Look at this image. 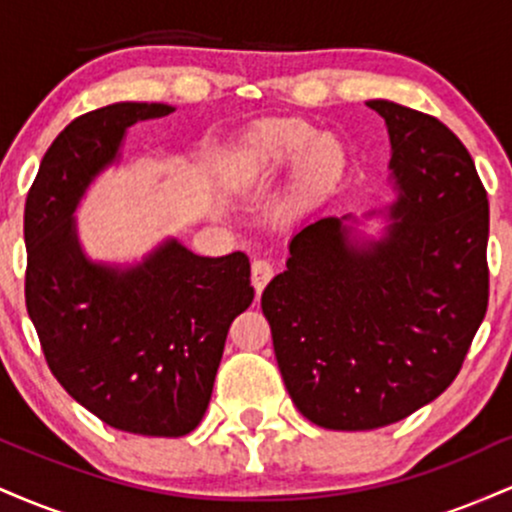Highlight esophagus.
Here are the masks:
<instances>
[{
    "mask_svg": "<svg viewBox=\"0 0 512 512\" xmlns=\"http://www.w3.org/2000/svg\"><path fill=\"white\" fill-rule=\"evenodd\" d=\"M274 276V264L267 262V260H255L252 262V286H255L257 296H260L264 286H267V281Z\"/></svg>",
    "mask_w": 512,
    "mask_h": 512,
    "instance_id": "esophagus-1",
    "label": "esophagus"
}]
</instances>
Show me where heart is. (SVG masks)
Segmentation results:
<instances>
[{
    "mask_svg": "<svg viewBox=\"0 0 512 512\" xmlns=\"http://www.w3.org/2000/svg\"><path fill=\"white\" fill-rule=\"evenodd\" d=\"M293 166V195L303 202L342 185L349 156L334 137L317 134L298 117H272L243 132L223 158L228 178L240 185L269 180Z\"/></svg>",
    "mask_w": 512,
    "mask_h": 512,
    "instance_id": "obj_1",
    "label": "heart"
}]
</instances>
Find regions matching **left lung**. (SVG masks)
I'll list each match as a JSON object with an SVG mask.
<instances>
[{
    "label": "left lung",
    "mask_w": 512,
    "mask_h": 512,
    "mask_svg": "<svg viewBox=\"0 0 512 512\" xmlns=\"http://www.w3.org/2000/svg\"><path fill=\"white\" fill-rule=\"evenodd\" d=\"M366 105L392 146L395 202L363 214L383 233L322 216L262 293L293 404L332 431L395 424L448 390L489 303V199L469 151L436 117Z\"/></svg>",
    "instance_id": "left-lung-1"
}]
</instances>
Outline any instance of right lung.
<instances>
[{"instance_id": "1", "label": "right lung", "mask_w": 512, "mask_h": 512, "mask_svg": "<svg viewBox=\"0 0 512 512\" xmlns=\"http://www.w3.org/2000/svg\"><path fill=\"white\" fill-rule=\"evenodd\" d=\"M168 113L125 101L69 122L40 161L23 238L26 308L52 375L108 426L180 438L202 421L228 327L255 298L248 255L202 257L166 238L142 262H96L74 219L93 180L120 163L127 129Z\"/></svg>"}]
</instances>
